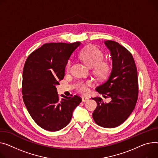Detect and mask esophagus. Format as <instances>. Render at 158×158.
<instances>
[{
  "mask_svg": "<svg viewBox=\"0 0 158 158\" xmlns=\"http://www.w3.org/2000/svg\"><path fill=\"white\" fill-rule=\"evenodd\" d=\"M89 99V98L88 97H82V101L83 102H85L88 101Z\"/></svg>",
  "mask_w": 158,
  "mask_h": 158,
  "instance_id": "esophagus-1",
  "label": "esophagus"
}]
</instances>
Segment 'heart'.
Instances as JSON below:
<instances>
[{
  "mask_svg": "<svg viewBox=\"0 0 158 158\" xmlns=\"http://www.w3.org/2000/svg\"><path fill=\"white\" fill-rule=\"evenodd\" d=\"M79 57L88 67H94V73L98 78L102 79L106 76L109 70V65L103 60V55L99 49L93 46H89L81 52ZM71 64L70 60L67 63V72L70 70ZM91 81H81L76 84V88L77 91L85 94L88 92V86L91 85Z\"/></svg>",
  "mask_w": 158,
  "mask_h": 158,
  "instance_id": "1",
  "label": "heart"
}]
</instances>
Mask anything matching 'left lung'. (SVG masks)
<instances>
[{
	"label": "left lung",
	"instance_id": "left-lung-1",
	"mask_svg": "<svg viewBox=\"0 0 158 158\" xmlns=\"http://www.w3.org/2000/svg\"><path fill=\"white\" fill-rule=\"evenodd\" d=\"M105 45L110 51L112 70L107 79L96 88L109 103L100 97L92 98L97 103L93 119L103 128H115L124 122L133 112L138 98L137 70L131 52L117 42L107 40Z\"/></svg>",
	"mask_w": 158,
	"mask_h": 158
}]
</instances>
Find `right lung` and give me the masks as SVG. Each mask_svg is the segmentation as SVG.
<instances>
[{"instance_id":"right-lung-1","label":"right lung","mask_w":158,"mask_h":158,"mask_svg":"<svg viewBox=\"0 0 158 158\" xmlns=\"http://www.w3.org/2000/svg\"><path fill=\"white\" fill-rule=\"evenodd\" d=\"M81 43H46L33 51L23 71L22 94L31 118L50 131L65 128L81 98L63 95L59 99L56 85L65 76V69L72 52Z\"/></svg>"}]
</instances>
